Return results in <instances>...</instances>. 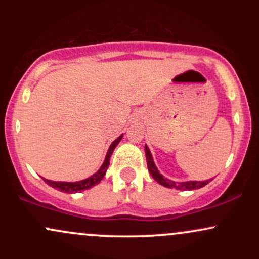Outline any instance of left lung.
Instances as JSON below:
<instances>
[{
	"label": "left lung",
	"mask_w": 259,
	"mask_h": 259,
	"mask_svg": "<svg viewBox=\"0 0 259 259\" xmlns=\"http://www.w3.org/2000/svg\"><path fill=\"white\" fill-rule=\"evenodd\" d=\"M145 153H146V160H147V168L150 174L152 175V178L157 183H159L160 185L168 187V189H177L180 190V191H190V190H196L201 189V187L206 186L210 180H204V181H196V180H190V181H183V183H175V181L168 179V178H164L162 174L159 173L158 168L154 164V160L152 157V153H151L150 148H148L147 145H145Z\"/></svg>",
	"instance_id": "left-lung-1"
}]
</instances>
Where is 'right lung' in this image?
<instances>
[{"label":"right lung","instance_id":"obj_1","mask_svg":"<svg viewBox=\"0 0 259 259\" xmlns=\"http://www.w3.org/2000/svg\"><path fill=\"white\" fill-rule=\"evenodd\" d=\"M121 139H123V134H121L119 138L115 139L114 141L112 142L111 146L108 148V151H107V154L105 157V160H103L102 165H101L99 170H97L95 174H92L91 177L86 178V179L80 180V181H52L49 179H45V178H42V179L45 180V183L49 184V185L52 186L53 189H57L62 192H67V194H75V192H80V191H84V190L91 189V187L97 185V184H99L100 181L103 179V177L106 175L107 169L109 167V160H111L113 151H114V148L117 147V145L119 144Z\"/></svg>","mask_w":259,"mask_h":259}]
</instances>
